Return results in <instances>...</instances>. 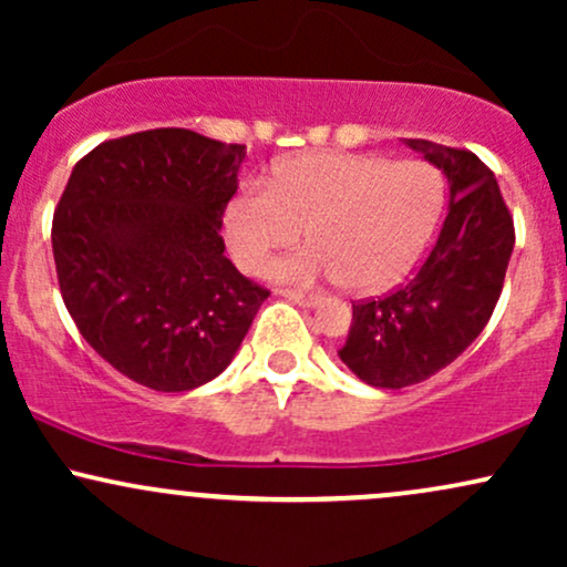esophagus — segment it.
Masks as SVG:
<instances>
[{
	"mask_svg": "<svg viewBox=\"0 0 567 567\" xmlns=\"http://www.w3.org/2000/svg\"><path fill=\"white\" fill-rule=\"evenodd\" d=\"M279 296L288 298V301L303 306V309H315L317 303H320V296L317 292H303V290H277Z\"/></svg>",
	"mask_w": 567,
	"mask_h": 567,
	"instance_id": "34e87169",
	"label": "esophagus"
}]
</instances>
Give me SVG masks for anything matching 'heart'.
I'll list each match as a JSON object with an SVG mask.
<instances>
[{
    "label": "heart",
    "mask_w": 567,
    "mask_h": 567,
    "mask_svg": "<svg viewBox=\"0 0 567 567\" xmlns=\"http://www.w3.org/2000/svg\"><path fill=\"white\" fill-rule=\"evenodd\" d=\"M440 207V175L426 162L311 152L279 162L271 184L245 181L224 210V239L234 264L256 271L303 226L311 243L275 258L266 277L381 292L419 261Z\"/></svg>",
    "instance_id": "b5f03b06"
}]
</instances>
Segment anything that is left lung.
<instances>
[{
    "label": "left lung",
    "mask_w": 567,
    "mask_h": 567,
    "mask_svg": "<svg viewBox=\"0 0 567 567\" xmlns=\"http://www.w3.org/2000/svg\"><path fill=\"white\" fill-rule=\"evenodd\" d=\"M447 178L437 245L405 288L351 306L341 362L379 389L426 381L483 333L504 288L514 224L493 173L477 154L402 138Z\"/></svg>",
    "instance_id": "8db88e82"
}]
</instances>
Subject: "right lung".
Returning a JSON list of instances; mask_svg holds the SVG:
<instances>
[{
  "label": "right lung",
  "instance_id": "add662e5",
  "mask_svg": "<svg viewBox=\"0 0 567 567\" xmlns=\"http://www.w3.org/2000/svg\"><path fill=\"white\" fill-rule=\"evenodd\" d=\"M245 146L143 130L76 162L53 218L61 296L84 341L154 392L229 368L269 290L224 256Z\"/></svg>",
  "mask_w": 567,
  "mask_h": 567
}]
</instances>
